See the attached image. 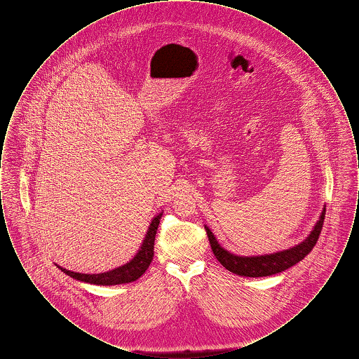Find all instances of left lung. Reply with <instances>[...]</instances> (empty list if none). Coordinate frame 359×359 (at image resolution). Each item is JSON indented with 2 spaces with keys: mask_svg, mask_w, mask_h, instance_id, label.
<instances>
[{
  "mask_svg": "<svg viewBox=\"0 0 359 359\" xmlns=\"http://www.w3.org/2000/svg\"><path fill=\"white\" fill-rule=\"evenodd\" d=\"M325 215V207L322 211L319 221L315 224L313 230L302 243L287 250L277 252L272 255H265V256H236L223 249L207 226H205V229L214 256L217 257V259L229 272L243 276V277H265V276H272V274L280 273L290 269V266L296 265L304 257L309 255V252L316 245L320 231L323 229Z\"/></svg>",
  "mask_w": 359,
  "mask_h": 359,
  "instance_id": "8db88e82",
  "label": "left lung"
}]
</instances>
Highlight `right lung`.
Masks as SVG:
<instances>
[{
    "label": "right lung",
    "instance_id": "right-lung-1",
    "mask_svg": "<svg viewBox=\"0 0 359 359\" xmlns=\"http://www.w3.org/2000/svg\"><path fill=\"white\" fill-rule=\"evenodd\" d=\"M161 215H163V212H160L152 219V222L148 227V231L145 234V238L142 241V245L136 256L120 268L98 274L76 273L72 271H67L59 265H57V268H60L62 272L69 274V277H72L78 281H85V283L95 284V285H118V284L136 281L137 278H140L142 274L145 273V271L149 268V265L154 259V237H156V231H157Z\"/></svg>",
    "mask_w": 359,
    "mask_h": 359
}]
</instances>
